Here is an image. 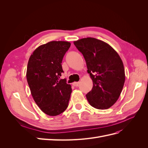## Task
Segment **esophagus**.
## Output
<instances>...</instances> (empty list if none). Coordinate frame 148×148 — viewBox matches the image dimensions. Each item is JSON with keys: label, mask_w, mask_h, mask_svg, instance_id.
Here are the masks:
<instances>
[{"label": "esophagus", "mask_w": 148, "mask_h": 148, "mask_svg": "<svg viewBox=\"0 0 148 148\" xmlns=\"http://www.w3.org/2000/svg\"><path fill=\"white\" fill-rule=\"evenodd\" d=\"M79 84V82H74V83H72L73 86H76V87H77V86H78Z\"/></svg>", "instance_id": "obj_1"}]
</instances>
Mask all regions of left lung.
Instances as JSON below:
<instances>
[{"instance_id": "1", "label": "left lung", "mask_w": 148, "mask_h": 148, "mask_svg": "<svg viewBox=\"0 0 148 148\" xmlns=\"http://www.w3.org/2000/svg\"><path fill=\"white\" fill-rule=\"evenodd\" d=\"M86 61L92 80V90L86 95L92 107L107 109L112 106L122 92L125 80L120 57L109 44L94 38L73 42Z\"/></svg>"}]
</instances>
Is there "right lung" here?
<instances>
[{
	"label": "right lung",
	"mask_w": 148,
	"mask_h": 148,
	"mask_svg": "<svg viewBox=\"0 0 148 148\" xmlns=\"http://www.w3.org/2000/svg\"><path fill=\"white\" fill-rule=\"evenodd\" d=\"M70 45L67 41L49 42L36 49L28 60L26 79L31 95L48 115L60 114L69 105L71 85L59 78L64 72L62 59Z\"/></svg>",
	"instance_id": "right-lung-1"
}]
</instances>
